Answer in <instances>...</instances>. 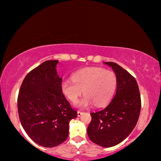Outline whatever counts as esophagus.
Returning a JSON list of instances; mask_svg holds the SVG:
<instances>
[{
	"label": "esophagus",
	"mask_w": 161,
	"mask_h": 161,
	"mask_svg": "<svg viewBox=\"0 0 161 161\" xmlns=\"http://www.w3.org/2000/svg\"><path fill=\"white\" fill-rule=\"evenodd\" d=\"M82 114H83V112H81V111H77V116H78V117H80V116L82 115Z\"/></svg>",
	"instance_id": "1"
}]
</instances>
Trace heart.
Wrapping results in <instances>:
<instances>
[{"instance_id": "1", "label": "heart", "mask_w": 161, "mask_h": 161, "mask_svg": "<svg viewBox=\"0 0 161 161\" xmlns=\"http://www.w3.org/2000/svg\"><path fill=\"white\" fill-rule=\"evenodd\" d=\"M73 80H64L60 88L63 94L75 102L82 94H85L75 103L76 108L86 109L92 106L101 107L108 103L117 87V77L113 71L101 67H89L76 72Z\"/></svg>"}]
</instances>
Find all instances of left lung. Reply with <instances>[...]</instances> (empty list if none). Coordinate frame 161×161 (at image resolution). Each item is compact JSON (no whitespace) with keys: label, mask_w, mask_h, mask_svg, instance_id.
Masks as SVG:
<instances>
[{"label":"left lung","mask_w":161,"mask_h":161,"mask_svg":"<svg viewBox=\"0 0 161 161\" xmlns=\"http://www.w3.org/2000/svg\"><path fill=\"white\" fill-rule=\"evenodd\" d=\"M117 77V90L105 108L91 113L87 135L92 142L103 147L121 143L135 127L141 102L137 83L127 70L113 62H104Z\"/></svg>","instance_id":"8db88e82"}]
</instances>
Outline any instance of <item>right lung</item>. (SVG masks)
<instances>
[{"label":"right lung","instance_id":"1","mask_svg":"<svg viewBox=\"0 0 161 161\" xmlns=\"http://www.w3.org/2000/svg\"><path fill=\"white\" fill-rule=\"evenodd\" d=\"M58 63L46 60L32 70L18 94L22 127L32 141L44 147H53L66 141L69 123L77 116L61 91L62 77L56 68Z\"/></svg>","mask_w":161,"mask_h":161}]
</instances>
